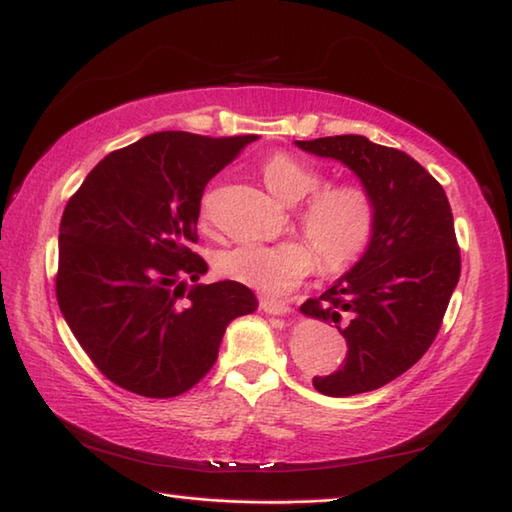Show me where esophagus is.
I'll use <instances>...</instances> for the list:
<instances>
[{
    "mask_svg": "<svg viewBox=\"0 0 512 512\" xmlns=\"http://www.w3.org/2000/svg\"><path fill=\"white\" fill-rule=\"evenodd\" d=\"M259 306H262V311L271 315H282L288 311V304L284 300H275V297H262V300H259Z\"/></svg>",
    "mask_w": 512,
    "mask_h": 512,
    "instance_id": "1",
    "label": "esophagus"
}]
</instances>
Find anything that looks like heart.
<instances>
[{"label": "heart", "instance_id": "b5f03b06", "mask_svg": "<svg viewBox=\"0 0 512 512\" xmlns=\"http://www.w3.org/2000/svg\"><path fill=\"white\" fill-rule=\"evenodd\" d=\"M266 188L284 203L304 202L295 208V224L306 239L282 244H241L217 257V271L264 293H282L318 266L331 273L351 266L365 253L374 235L376 206L360 183H329L324 174L293 154H273L262 163ZM201 224L210 221V197L203 199Z\"/></svg>", "mask_w": 512, "mask_h": 512}]
</instances>
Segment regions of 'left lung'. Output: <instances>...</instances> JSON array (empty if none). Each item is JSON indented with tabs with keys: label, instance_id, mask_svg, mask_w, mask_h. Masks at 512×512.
Wrapping results in <instances>:
<instances>
[{
	"label": "left lung",
	"instance_id": "1",
	"mask_svg": "<svg viewBox=\"0 0 512 512\" xmlns=\"http://www.w3.org/2000/svg\"><path fill=\"white\" fill-rule=\"evenodd\" d=\"M360 176L376 206L374 235L360 262L300 311L336 322L347 340L345 362L313 376L327 396L371 392L423 358L439 333L461 275L454 219L441 183L394 147L345 134L297 141Z\"/></svg>",
	"mask_w": 512,
	"mask_h": 512
}]
</instances>
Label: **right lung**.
<instances>
[{
  "label": "right lung",
  "mask_w": 512,
  "mask_h": 512,
  "mask_svg": "<svg viewBox=\"0 0 512 512\" xmlns=\"http://www.w3.org/2000/svg\"><path fill=\"white\" fill-rule=\"evenodd\" d=\"M255 134L156 132L107 154L60 221L55 297L73 336L111 383L147 398L185 394L217 362L230 320L257 300L239 282L192 284L208 181Z\"/></svg>",
  "instance_id": "obj_1"
}]
</instances>
